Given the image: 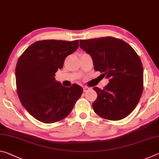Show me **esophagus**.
Masks as SVG:
<instances>
[{
	"label": "esophagus",
	"mask_w": 159,
	"mask_h": 159,
	"mask_svg": "<svg viewBox=\"0 0 159 159\" xmlns=\"http://www.w3.org/2000/svg\"><path fill=\"white\" fill-rule=\"evenodd\" d=\"M90 88L89 87H88V86H84V87H83V91H84V92H87V91L90 90Z\"/></svg>",
	"instance_id": "esophagus-1"
}]
</instances>
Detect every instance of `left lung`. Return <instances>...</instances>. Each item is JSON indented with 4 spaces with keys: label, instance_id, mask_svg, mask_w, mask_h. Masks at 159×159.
<instances>
[{
    "label": "left lung",
    "instance_id": "8db88e82",
    "mask_svg": "<svg viewBox=\"0 0 159 159\" xmlns=\"http://www.w3.org/2000/svg\"><path fill=\"white\" fill-rule=\"evenodd\" d=\"M79 46L91 55L95 71L109 79L102 90L93 88L98 94L94 111L110 120L128 116L143 91V66L138 54L127 43L111 36L80 40Z\"/></svg>",
    "mask_w": 159,
    "mask_h": 159
}]
</instances>
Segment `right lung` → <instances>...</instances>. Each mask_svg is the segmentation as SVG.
<instances>
[{
  "instance_id": "obj_1",
  "label": "right lung",
  "mask_w": 159,
  "mask_h": 159,
  "mask_svg": "<svg viewBox=\"0 0 159 159\" xmlns=\"http://www.w3.org/2000/svg\"><path fill=\"white\" fill-rule=\"evenodd\" d=\"M74 41L43 40L35 42L19 57L15 69L16 85L23 107L44 123L66 118L83 93L78 84L66 88L55 80L67 56L79 48Z\"/></svg>"
}]
</instances>
